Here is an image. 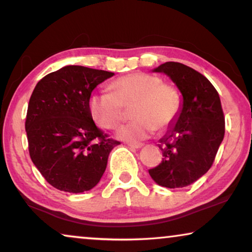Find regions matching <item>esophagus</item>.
Returning a JSON list of instances; mask_svg holds the SVG:
<instances>
[{"mask_svg": "<svg viewBox=\"0 0 252 252\" xmlns=\"http://www.w3.org/2000/svg\"><path fill=\"white\" fill-rule=\"evenodd\" d=\"M128 147L134 148V149H140L143 147V143H128Z\"/></svg>", "mask_w": 252, "mask_h": 252, "instance_id": "obj_1", "label": "esophagus"}]
</instances>
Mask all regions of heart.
Returning <instances> with one entry per match:
<instances>
[{"label": "heart", "instance_id": "1", "mask_svg": "<svg viewBox=\"0 0 252 252\" xmlns=\"http://www.w3.org/2000/svg\"><path fill=\"white\" fill-rule=\"evenodd\" d=\"M111 93H98L88 102L92 118L99 127L116 129L125 119L126 109L134 106L136 119L117 132L120 140L139 142L155 129L163 132L175 122L180 110V95L173 86L156 75L135 72L116 79Z\"/></svg>", "mask_w": 252, "mask_h": 252}]
</instances>
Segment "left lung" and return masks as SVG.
<instances>
[{"label":"left lung","mask_w":252,"mask_h":252,"mask_svg":"<svg viewBox=\"0 0 252 252\" xmlns=\"http://www.w3.org/2000/svg\"><path fill=\"white\" fill-rule=\"evenodd\" d=\"M153 72L164 73L181 93L175 122L159 140L163 160L149 174L157 185L182 188L210 170L225 135V118L218 92L204 75L175 62Z\"/></svg>","instance_id":"1"}]
</instances>
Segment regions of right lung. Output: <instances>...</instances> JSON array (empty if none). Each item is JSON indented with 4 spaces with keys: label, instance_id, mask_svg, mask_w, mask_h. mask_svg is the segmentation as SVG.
Here are the masks:
<instances>
[{
    "label": "right lung",
    "instance_id": "1",
    "mask_svg": "<svg viewBox=\"0 0 252 252\" xmlns=\"http://www.w3.org/2000/svg\"><path fill=\"white\" fill-rule=\"evenodd\" d=\"M113 75L67 65L34 88L25 123L30 156L53 187L78 194L101 180L110 153L120 142L106 139L95 125L88 102L92 92Z\"/></svg>",
    "mask_w": 252,
    "mask_h": 252
}]
</instances>
